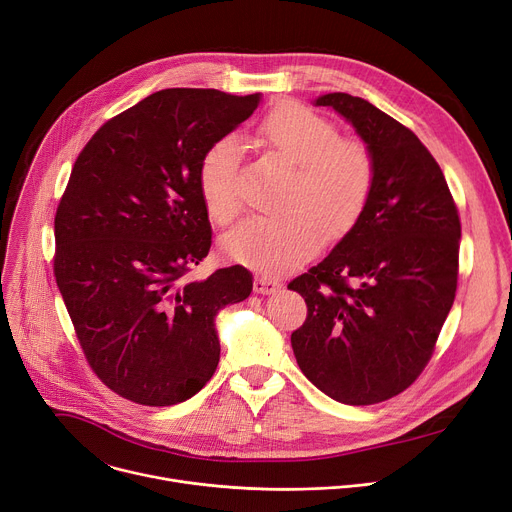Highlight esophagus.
<instances>
[{
  "mask_svg": "<svg viewBox=\"0 0 512 512\" xmlns=\"http://www.w3.org/2000/svg\"><path fill=\"white\" fill-rule=\"evenodd\" d=\"M278 288H280V282L271 280V278H263V276L255 278V282H253V290L257 294H274Z\"/></svg>",
  "mask_w": 512,
  "mask_h": 512,
  "instance_id": "34e87169",
  "label": "esophagus"
}]
</instances>
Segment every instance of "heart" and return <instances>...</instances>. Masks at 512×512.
<instances>
[{
    "instance_id": "obj_1",
    "label": "heart",
    "mask_w": 512,
    "mask_h": 512,
    "mask_svg": "<svg viewBox=\"0 0 512 512\" xmlns=\"http://www.w3.org/2000/svg\"><path fill=\"white\" fill-rule=\"evenodd\" d=\"M257 138L294 166L284 218H249L222 238V253L261 274H282L317 253L323 236L346 234L374 189V156L335 125L298 102H280L257 125ZM197 185L210 218L228 224L241 210L238 144L232 135L203 152Z\"/></svg>"
}]
</instances>
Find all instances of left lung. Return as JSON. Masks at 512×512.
<instances>
[{"mask_svg": "<svg viewBox=\"0 0 512 512\" xmlns=\"http://www.w3.org/2000/svg\"><path fill=\"white\" fill-rule=\"evenodd\" d=\"M313 105L356 129L377 177L358 222L288 284L309 309L292 350L325 395L372 405L410 387L434 352L457 292L461 222L445 175L414 131L346 92Z\"/></svg>", "mask_w": 512, "mask_h": 512, "instance_id": "8db88e82", "label": "left lung"}]
</instances>
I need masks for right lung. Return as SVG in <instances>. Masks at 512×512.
<instances>
[{
  "label": "right lung",
  "mask_w": 512,
  "mask_h": 512,
  "mask_svg": "<svg viewBox=\"0 0 512 512\" xmlns=\"http://www.w3.org/2000/svg\"><path fill=\"white\" fill-rule=\"evenodd\" d=\"M261 94L166 88L102 125L55 214V280L96 377L140 405H175L220 362L216 317L253 290L243 265L206 280L212 226L199 160L247 121Z\"/></svg>",
  "instance_id": "right-lung-1"
}]
</instances>
